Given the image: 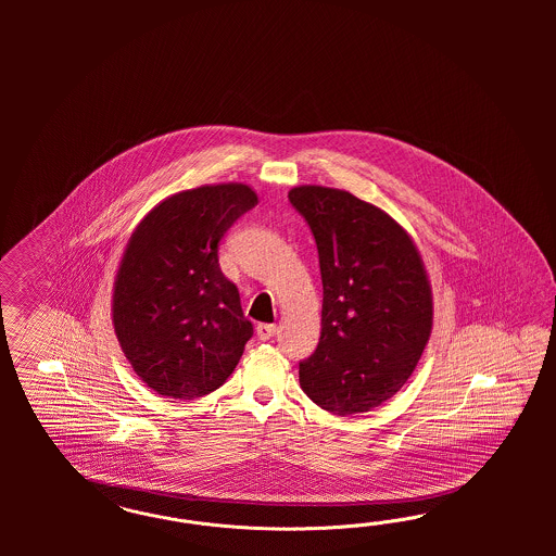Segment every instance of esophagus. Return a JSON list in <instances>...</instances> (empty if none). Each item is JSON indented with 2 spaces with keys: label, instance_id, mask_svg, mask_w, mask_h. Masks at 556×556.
Listing matches in <instances>:
<instances>
[{
  "label": "esophagus",
  "instance_id": "esophagus-1",
  "mask_svg": "<svg viewBox=\"0 0 556 556\" xmlns=\"http://www.w3.org/2000/svg\"><path fill=\"white\" fill-rule=\"evenodd\" d=\"M275 332H277L275 324H258L256 326V337L261 338V340H270V338L275 337Z\"/></svg>",
  "mask_w": 556,
  "mask_h": 556
}]
</instances>
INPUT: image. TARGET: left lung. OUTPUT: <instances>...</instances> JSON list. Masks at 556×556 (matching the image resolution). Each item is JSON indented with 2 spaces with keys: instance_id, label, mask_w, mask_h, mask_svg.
I'll return each instance as SVG.
<instances>
[{
  "instance_id": "obj_1",
  "label": "left lung",
  "mask_w": 556,
  "mask_h": 556,
  "mask_svg": "<svg viewBox=\"0 0 556 556\" xmlns=\"http://www.w3.org/2000/svg\"><path fill=\"white\" fill-rule=\"evenodd\" d=\"M289 202L316 238L321 332L300 363V386L351 416L388 402L412 377L432 334V287L420 251L381 207L334 187L300 186Z\"/></svg>"
}]
</instances>
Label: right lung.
Segmentation results:
<instances>
[{"instance_id": "add662e5", "label": "right lung", "mask_w": 556, "mask_h": 556, "mask_svg": "<svg viewBox=\"0 0 556 556\" xmlns=\"http://www.w3.org/2000/svg\"><path fill=\"white\" fill-rule=\"evenodd\" d=\"M258 203L251 186L173 193L138 222L122 254L112 324L136 375L159 395L195 400L236 369L253 324L219 270L218 242Z\"/></svg>"}]
</instances>
